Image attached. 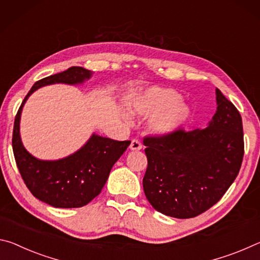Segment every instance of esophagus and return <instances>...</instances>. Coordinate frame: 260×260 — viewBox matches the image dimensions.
I'll return each mask as SVG.
<instances>
[{"label":"esophagus","instance_id":"esophagus-1","mask_svg":"<svg viewBox=\"0 0 260 260\" xmlns=\"http://www.w3.org/2000/svg\"><path fill=\"white\" fill-rule=\"evenodd\" d=\"M142 144H140V142L138 139H134V140H131V144H130V146H129V148L131 151H139V150H142Z\"/></svg>","mask_w":260,"mask_h":260}]
</instances>
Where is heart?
Wrapping results in <instances>:
<instances>
[{"label":"heart","mask_w":260,"mask_h":260,"mask_svg":"<svg viewBox=\"0 0 260 260\" xmlns=\"http://www.w3.org/2000/svg\"><path fill=\"white\" fill-rule=\"evenodd\" d=\"M129 110L136 116H150L147 131L161 138L177 134L191 117L190 106L182 100L180 93L159 86L147 87L131 96ZM121 116L124 121H130V114L125 110Z\"/></svg>","instance_id":"b5f03b06"}]
</instances>
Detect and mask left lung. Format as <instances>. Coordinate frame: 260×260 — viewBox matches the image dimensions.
<instances>
[{
  "label": "left lung",
  "mask_w": 260,
  "mask_h": 260,
  "mask_svg": "<svg viewBox=\"0 0 260 260\" xmlns=\"http://www.w3.org/2000/svg\"><path fill=\"white\" fill-rule=\"evenodd\" d=\"M216 112L205 129L148 137L144 192L160 213L194 218L218 203L240 172L244 154L242 117L215 88Z\"/></svg>",
  "instance_id": "obj_1"
}]
</instances>
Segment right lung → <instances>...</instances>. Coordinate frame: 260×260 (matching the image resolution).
Wrapping results in <instances>:
<instances>
[{
  "label": "right lung",
  "instance_id": "obj_1",
  "mask_svg": "<svg viewBox=\"0 0 260 260\" xmlns=\"http://www.w3.org/2000/svg\"><path fill=\"white\" fill-rule=\"evenodd\" d=\"M93 71L71 67L33 85L25 96L15 118L12 150L25 184L34 197L57 208L87 205L101 192L115 162L130 145V140L118 142L93 133L84 145L72 154L57 160H41L32 155L20 137V117L25 102L39 88L53 84L83 85Z\"/></svg>",
  "mask_w": 260,
  "mask_h": 260
}]
</instances>
